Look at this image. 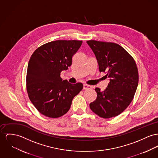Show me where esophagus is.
Returning a JSON list of instances; mask_svg holds the SVG:
<instances>
[{
  "label": "esophagus",
  "mask_w": 158,
  "mask_h": 158,
  "mask_svg": "<svg viewBox=\"0 0 158 158\" xmlns=\"http://www.w3.org/2000/svg\"><path fill=\"white\" fill-rule=\"evenodd\" d=\"M92 88V85L86 84H83V89H84V90H88V89H90Z\"/></svg>",
  "instance_id": "34e87169"
}]
</instances>
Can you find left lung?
Returning <instances> with one entry per match:
<instances>
[{
  "label": "left lung",
  "mask_w": 158,
  "mask_h": 158,
  "mask_svg": "<svg viewBox=\"0 0 158 158\" xmlns=\"http://www.w3.org/2000/svg\"><path fill=\"white\" fill-rule=\"evenodd\" d=\"M95 54L99 72H106L110 82L105 90L95 88L97 98L90 108L108 118L122 113L132 102L138 84V73L132 57L120 45L95 40L87 41Z\"/></svg>",
  "instance_id": "8db88e82"
}]
</instances>
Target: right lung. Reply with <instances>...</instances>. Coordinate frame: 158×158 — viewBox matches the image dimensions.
Segmentation results:
<instances>
[{
    "mask_svg": "<svg viewBox=\"0 0 158 158\" xmlns=\"http://www.w3.org/2000/svg\"><path fill=\"white\" fill-rule=\"evenodd\" d=\"M82 41L57 40L44 44L32 54L26 76L29 98L44 116L57 118L69 110L72 101L83 89L81 83L62 80L60 73L72 64Z\"/></svg>",
    "mask_w": 158,
    "mask_h": 158,
    "instance_id": "add662e5",
    "label": "right lung"
}]
</instances>
